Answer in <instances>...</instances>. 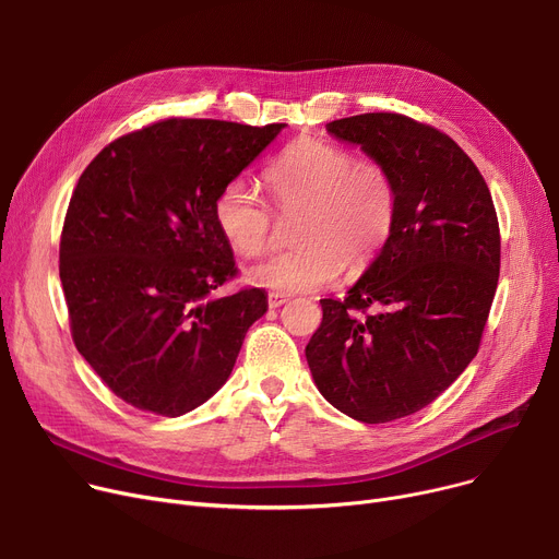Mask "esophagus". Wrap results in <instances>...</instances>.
I'll return each instance as SVG.
<instances>
[{
  "mask_svg": "<svg viewBox=\"0 0 559 559\" xmlns=\"http://www.w3.org/2000/svg\"><path fill=\"white\" fill-rule=\"evenodd\" d=\"M267 304H270V308H281L283 304H287V297H285V295H278V292H270Z\"/></svg>",
  "mask_w": 559,
  "mask_h": 559,
  "instance_id": "esophagus-1",
  "label": "esophagus"
}]
</instances>
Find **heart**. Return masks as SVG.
<instances>
[{
	"instance_id": "obj_1",
	"label": "heart",
	"mask_w": 559,
	"mask_h": 559,
	"mask_svg": "<svg viewBox=\"0 0 559 559\" xmlns=\"http://www.w3.org/2000/svg\"><path fill=\"white\" fill-rule=\"evenodd\" d=\"M264 186L281 217H299L295 251L247 270V281L278 295H301L331 285L342 267L362 272L385 247L399 213L394 174L376 158H356L326 140L299 138L264 169ZM226 245L245 258L260 255L274 235V213L245 181H228L213 203Z\"/></svg>"
}]
</instances>
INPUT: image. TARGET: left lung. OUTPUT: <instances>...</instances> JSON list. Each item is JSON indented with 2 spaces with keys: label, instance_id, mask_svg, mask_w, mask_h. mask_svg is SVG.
I'll return each instance as SVG.
<instances>
[{
  "label": "left lung",
  "instance_id": "obj_1",
  "mask_svg": "<svg viewBox=\"0 0 559 559\" xmlns=\"http://www.w3.org/2000/svg\"><path fill=\"white\" fill-rule=\"evenodd\" d=\"M390 167L399 213L385 247L306 346L340 413L388 424L419 413L480 348L501 272V230L483 174L455 140L401 112L326 124Z\"/></svg>",
  "mask_w": 559,
  "mask_h": 559
}]
</instances>
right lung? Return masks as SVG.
<instances>
[{
    "label": "right lung",
    "mask_w": 559,
    "mask_h": 559,
    "mask_svg": "<svg viewBox=\"0 0 559 559\" xmlns=\"http://www.w3.org/2000/svg\"><path fill=\"white\" fill-rule=\"evenodd\" d=\"M283 127L169 117L83 169L58 272L76 350L124 403L160 417L199 407L267 312L258 287L213 297L238 274L213 203Z\"/></svg>",
    "instance_id": "obj_1"
}]
</instances>
